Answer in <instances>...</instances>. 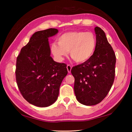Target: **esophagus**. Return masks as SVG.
I'll return each mask as SVG.
<instances>
[{
  "label": "esophagus",
  "instance_id": "obj_1",
  "mask_svg": "<svg viewBox=\"0 0 132 132\" xmlns=\"http://www.w3.org/2000/svg\"><path fill=\"white\" fill-rule=\"evenodd\" d=\"M67 69H68V73H70L71 70V66L70 65V64H68V66H67Z\"/></svg>",
  "mask_w": 132,
  "mask_h": 132
}]
</instances>
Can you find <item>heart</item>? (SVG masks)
<instances>
[{"instance_id": "b5f03b06", "label": "heart", "mask_w": 132, "mask_h": 132, "mask_svg": "<svg viewBox=\"0 0 132 132\" xmlns=\"http://www.w3.org/2000/svg\"><path fill=\"white\" fill-rule=\"evenodd\" d=\"M97 38L91 32L71 31L60 36L58 42L51 46V51L58 61H62L70 52L77 63H84L93 56L97 47Z\"/></svg>"}]
</instances>
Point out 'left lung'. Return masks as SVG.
Segmentation results:
<instances>
[{
    "mask_svg": "<svg viewBox=\"0 0 132 132\" xmlns=\"http://www.w3.org/2000/svg\"><path fill=\"white\" fill-rule=\"evenodd\" d=\"M97 47L87 62L74 66L71 73L75 77L74 90L77 101L91 106L101 102L110 91L115 73L116 56L101 28H94Z\"/></svg>",
    "mask_w": 132,
    "mask_h": 132,
    "instance_id": "left-lung-1",
    "label": "left lung"
}]
</instances>
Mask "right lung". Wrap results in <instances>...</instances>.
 I'll list each match as a JSON object with an SVG mask.
<instances>
[{"label":"right lung","instance_id":"right-lung-1","mask_svg":"<svg viewBox=\"0 0 132 132\" xmlns=\"http://www.w3.org/2000/svg\"><path fill=\"white\" fill-rule=\"evenodd\" d=\"M57 32L56 28L35 32L17 57L18 87L24 99L35 106L46 107L54 103L68 74L66 64L56 62L51 56L48 38Z\"/></svg>","mask_w":132,"mask_h":132}]
</instances>
